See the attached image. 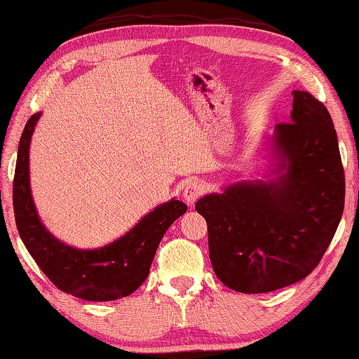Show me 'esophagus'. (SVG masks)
Segmentation results:
<instances>
[{"label": "esophagus", "instance_id": "obj_1", "mask_svg": "<svg viewBox=\"0 0 359 359\" xmlns=\"http://www.w3.org/2000/svg\"><path fill=\"white\" fill-rule=\"evenodd\" d=\"M204 187L198 182H190V184L185 185L184 191H182V196H184V201L187 204H195V201L203 195Z\"/></svg>", "mask_w": 359, "mask_h": 359}]
</instances>
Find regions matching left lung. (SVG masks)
I'll use <instances>...</instances> for the list:
<instances>
[{
	"label": "left lung",
	"instance_id": "8db88e82",
	"mask_svg": "<svg viewBox=\"0 0 359 359\" xmlns=\"http://www.w3.org/2000/svg\"><path fill=\"white\" fill-rule=\"evenodd\" d=\"M292 95V123L264 137L262 179L225 185L195 204L208 224L214 273L233 291L271 292L304 280L342 219L345 175L332 118L310 93Z\"/></svg>",
	"mask_w": 359,
	"mask_h": 359
}]
</instances>
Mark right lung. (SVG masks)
I'll list each match as a JSON object with an SVG mask.
<instances>
[{
    "label": "right lung",
    "instance_id": "1",
    "mask_svg": "<svg viewBox=\"0 0 359 359\" xmlns=\"http://www.w3.org/2000/svg\"><path fill=\"white\" fill-rule=\"evenodd\" d=\"M41 118L25 124L17 150L14 174V217L27 251L60 291L90 302H108L133 294L150 273L164 233L187 212V204L169 200L145 214L133 229L105 246L78 249L55 238L39 219L30 189V142Z\"/></svg>",
    "mask_w": 359,
    "mask_h": 359
}]
</instances>
